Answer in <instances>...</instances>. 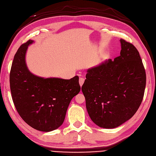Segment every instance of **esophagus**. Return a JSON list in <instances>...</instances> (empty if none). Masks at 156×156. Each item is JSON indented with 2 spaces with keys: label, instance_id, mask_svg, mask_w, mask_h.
<instances>
[{
  "label": "esophagus",
  "instance_id": "1",
  "mask_svg": "<svg viewBox=\"0 0 156 156\" xmlns=\"http://www.w3.org/2000/svg\"><path fill=\"white\" fill-rule=\"evenodd\" d=\"M84 81H85L84 78H80V79H79V83H80V85L81 86V87L82 86V85L83 84Z\"/></svg>",
  "mask_w": 156,
  "mask_h": 156
}]
</instances>
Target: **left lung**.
<instances>
[{"instance_id": "obj_1", "label": "left lung", "mask_w": 156, "mask_h": 156, "mask_svg": "<svg viewBox=\"0 0 156 156\" xmlns=\"http://www.w3.org/2000/svg\"><path fill=\"white\" fill-rule=\"evenodd\" d=\"M120 56L87 69L82 87L86 108L100 127L114 129L130 119L139 108L146 73L135 46L120 39Z\"/></svg>"}]
</instances>
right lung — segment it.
<instances>
[{
    "instance_id": "right-lung-1",
    "label": "right lung",
    "mask_w": 156,
    "mask_h": 156,
    "mask_svg": "<svg viewBox=\"0 0 156 156\" xmlns=\"http://www.w3.org/2000/svg\"><path fill=\"white\" fill-rule=\"evenodd\" d=\"M33 42L29 40L15 55L9 75L11 93L17 112L27 124L50 132L63 123L69 103L80 91L79 77L44 78L32 74L26 65V54Z\"/></svg>"
}]
</instances>
